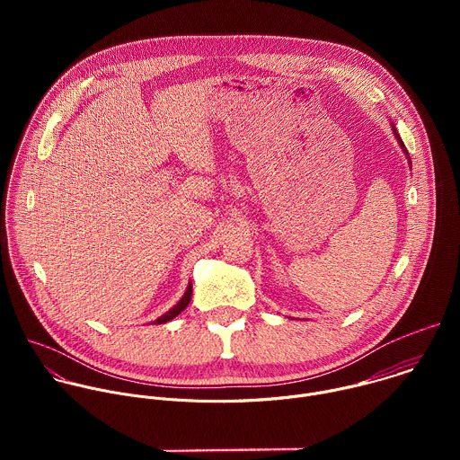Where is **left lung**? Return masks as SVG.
Wrapping results in <instances>:
<instances>
[{
	"instance_id": "8db88e82",
	"label": "left lung",
	"mask_w": 460,
	"mask_h": 460,
	"mask_svg": "<svg viewBox=\"0 0 460 460\" xmlns=\"http://www.w3.org/2000/svg\"><path fill=\"white\" fill-rule=\"evenodd\" d=\"M393 127V133H395V138H397V142H399V146L402 147V151H404V155H406V158H408V162H410V165H411V160H410V155H408V151H406V147H404V144H402V140H401V137H399V133H397V128H395V125H391Z\"/></svg>"
}]
</instances>
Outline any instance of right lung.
Here are the masks:
<instances>
[{
	"label": "right lung",
	"mask_w": 460,
	"mask_h": 460,
	"mask_svg": "<svg viewBox=\"0 0 460 460\" xmlns=\"http://www.w3.org/2000/svg\"><path fill=\"white\" fill-rule=\"evenodd\" d=\"M190 295H192V284L189 282V286H187V289H185V293H183V296L176 302V305H172L167 313H164L162 316H158L156 320H155V323H165V322H169V320H172V318H176L187 305H189V302H190Z\"/></svg>",
	"instance_id": "right-lung-1"
}]
</instances>
